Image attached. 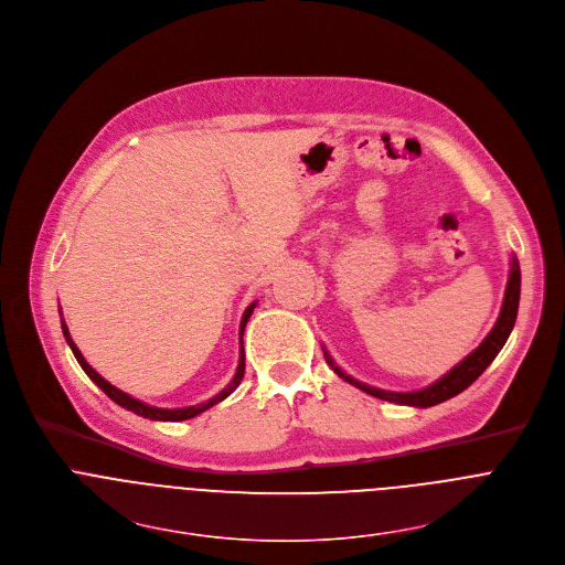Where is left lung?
<instances>
[{
	"label": "left lung",
	"instance_id": "obj_1",
	"mask_svg": "<svg viewBox=\"0 0 565 565\" xmlns=\"http://www.w3.org/2000/svg\"><path fill=\"white\" fill-rule=\"evenodd\" d=\"M519 295H521V268L514 255H510V270H508V284H505V292H503V301H501V310L499 317L492 326V330L486 334V339L470 352L466 354L459 363H455L448 372H444L439 380H435L433 384L419 388V391H408V393H397V391H384L377 386L363 384L359 380H354L352 374H348L334 359L332 354L323 348V356L326 363L339 374L343 382H348L350 386L367 393L370 397H377L391 404H399V406H413V408H430L437 406L441 402H448L452 397H457L459 393H463L470 384H475L481 372L494 361V356L499 354V350L503 348V343L508 341L514 321H516V310H519Z\"/></svg>",
	"mask_w": 565,
	"mask_h": 565
}]
</instances>
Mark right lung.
Masks as SVG:
<instances>
[{"label":"right lung","mask_w":565,"mask_h":565,"mask_svg":"<svg viewBox=\"0 0 565 565\" xmlns=\"http://www.w3.org/2000/svg\"><path fill=\"white\" fill-rule=\"evenodd\" d=\"M255 306H257V299L244 310V315H242V321H239V363H237V370H235V374H233V380H231V384L224 388V391H220L217 395H213L211 399H206V402H200V404H195V406H183V408H157V406H150V404H146V402H141V399H135L132 395H128V393H124V391H119L117 386H113L110 382H106L102 374L84 359V354H82V350L77 348V343L73 341V337H71V332H68V326H66V321H64V317H62V332H64V339H66V343L71 345V350H73V354H75V359H77V363L82 365V370L88 374L90 377V382L93 384H97L117 406H121V408H126V411H130V413H135V415H139V417H143V419H150V422H185V419H193V417H198V415H202V413H206L209 408H213V406H217L220 402H224L231 393H235L237 391V386L242 384V380H244V370H246V361H244V330H246V323H248V319H250V315H253V310H255ZM60 315H62V306H60Z\"/></svg>","instance_id":"obj_1"}]
</instances>
